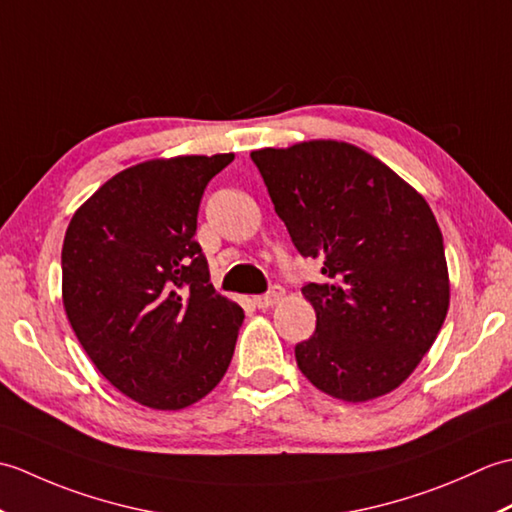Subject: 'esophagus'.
Returning <instances> with one entry per match:
<instances>
[{
	"label": "esophagus",
	"instance_id": "esophagus-1",
	"mask_svg": "<svg viewBox=\"0 0 512 512\" xmlns=\"http://www.w3.org/2000/svg\"><path fill=\"white\" fill-rule=\"evenodd\" d=\"M281 297H284V288H281V286H273V288H270L268 292H266V295H259V297H255L253 299V303H255V306L257 308H270V306H275V303L281 299Z\"/></svg>",
	"mask_w": 512,
	"mask_h": 512
}]
</instances>
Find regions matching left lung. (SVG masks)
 Masks as SVG:
<instances>
[{"label": "left lung", "instance_id": "obj_1", "mask_svg": "<svg viewBox=\"0 0 512 512\" xmlns=\"http://www.w3.org/2000/svg\"><path fill=\"white\" fill-rule=\"evenodd\" d=\"M275 213L323 279L301 288L317 330L295 345L310 383L339 400L389 394L418 367L449 310L440 226L422 195L367 151L310 140L250 154Z\"/></svg>", "mask_w": 512, "mask_h": 512}]
</instances>
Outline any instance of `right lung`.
<instances>
[{
    "label": "right lung",
    "instance_id": "1",
    "mask_svg": "<svg viewBox=\"0 0 512 512\" xmlns=\"http://www.w3.org/2000/svg\"><path fill=\"white\" fill-rule=\"evenodd\" d=\"M233 154L147 160L72 215L63 308L96 369L151 409H184L220 383L244 310L217 295L195 242L206 184Z\"/></svg>",
    "mask_w": 512,
    "mask_h": 512
}]
</instances>
